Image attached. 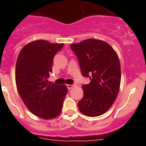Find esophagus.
Segmentation results:
<instances>
[{"label": "esophagus", "instance_id": "34e87169", "mask_svg": "<svg viewBox=\"0 0 146 146\" xmlns=\"http://www.w3.org/2000/svg\"><path fill=\"white\" fill-rule=\"evenodd\" d=\"M74 85H66V87H67V88L69 89H69H72V88L74 87Z\"/></svg>", "mask_w": 146, "mask_h": 146}]
</instances>
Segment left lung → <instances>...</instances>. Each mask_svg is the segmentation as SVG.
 I'll return each instance as SVG.
<instances>
[{
	"label": "left lung",
	"instance_id": "obj_1",
	"mask_svg": "<svg viewBox=\"0 0 146 146\" xmlns=\"http://www.w3.org/2000/svg\"><path fill=\"white\" fill-rule=\"evenodd\" d=\"M70 47L78 58L82 75L91 80L89 84L82 86L83 97L78 108L87 116L101 115L111 108L119 91L121 74L118 55L109 44L94 38Z\"/></svg>",
	"mask_w": 146,
	"mask_h": 146
}]
</instances>
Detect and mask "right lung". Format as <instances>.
<instances>
[{
	"mask_svg": "<svg viewBox=\"0 0 146 146\" xmlns=\"http://www.w3.org/2000/svg\"><path fill=\"white\" fill-rule=\"evenodd\" d=\"M64 44L36 40L23 47L15 69L17 88L28 109L35 115L52 119L61 112L67 94L65 85L49 83L55 55Z\"/></svg>",
	"mask_w": 146,
	"mask_h": 146,
	"instance_id": "obj_1",
	"label": "right lung"
}]
</instances>
